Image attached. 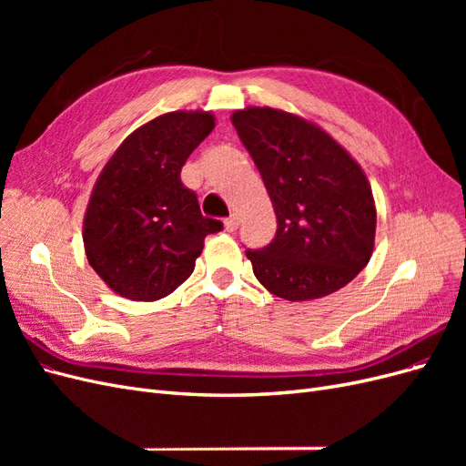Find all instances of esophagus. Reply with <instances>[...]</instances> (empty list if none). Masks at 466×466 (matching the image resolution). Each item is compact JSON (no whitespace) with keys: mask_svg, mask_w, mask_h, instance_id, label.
Masks as SVG:
<instances>
[{"mask_svg":"<svg viewBox=\"0 0 466 466\" xmlns=\"http://www.w3.org/2000/svg\"><path fill=\"white\" fill-rule=\"evenodd\" d=\"M223 225H225V231L233 233V231L238 229V218H237V216H231V218H228V219L223 221Z\"/></svg>","mask_w":466,"mask_h":466,"instance_id":"34e87169","label":"esophagus"}]
</instances>
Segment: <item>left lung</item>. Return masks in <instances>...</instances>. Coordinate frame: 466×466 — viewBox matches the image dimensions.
I'll return each instance as SVG.
<instances>
[{"mask_svg":"<svg viewBox=\"0 0 466 466\" xmlns=\"http://www.w3.org/2000/svg\"><path fill=\"white\" fill-rule=\"evenodd\" d=\"M231 122L278 219L272 243L247 250L257 279L288 301L320 299L350 284L373 255L377 228L360 163L320 126L286 110L247 106Z\"/></svg>","mask_w":466,"mask_h":466,"instance_id":"8db88e82","label":"left lung"}]
</instances>
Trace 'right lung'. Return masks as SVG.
Masks as SVG:
<instances>
[{
  "instance_id": "add662e5",
  "label": "right lung",
  "mask_w": 466,
  "mask_h": 466,
  "mask_svg": "<svg viewBox=\"0 0 466 466\" xmlns=\"http://www.w3.org/2000/svg\"><path fill=\"white\" fill-rule=\"evenodd\" d=\"M214 126L206 110L167 112L126 137L98 175L83 245L93 270L120 298H167L194 272L206 235L223 229L180 182L182 165Z\"/></svg>"
}]
</instances>
